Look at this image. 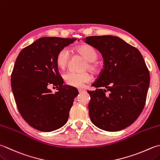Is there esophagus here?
<instances>
[{
  "label": "esophagus",
  "instance_id": "1",
  "mask_svg": "<svg viewBox=\"0 0 160 160\" xmlns=\"http://www.w3.org/2000/svg\"><path fill=\"white\" fill-rule=\"evenodd\" d=\"M85 89H78V92H79V93H83V92H85Z\"/></svg>",
  "mask_w": 160,
  "mask_h": 160
}]
</instances>
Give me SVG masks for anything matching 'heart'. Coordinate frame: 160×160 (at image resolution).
<instances>
[{"label":"heart","instance_id":"obj_1","mask_svg":"<svg viewBox=\"0 0 160 160\" xmlns=\"http://www.w3.org/2000/svg\"><path fill=\"white\" fill-rule=\"evenodd\" d=\"M77 52L87 60L84 69H89L93 72L98 70V65L95 61L98 58V52L93 46L89 45H82L78 46ZM70 59V52L67 48H62L56 56V64L61 69L67 67ZM64 79L68 85L75 87H82L84 84L92 80V76L87 72L77 73L74 71H68L64 75Z\"/></svg>","mask_w":160,"mask_h":160}]
</instances>
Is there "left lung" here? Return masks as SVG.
Wrapping results in <instances>:
<instances>
[{
    "mask_svg": "<svg viewBox=\"0 0 160 160\" xmlns=\"http://www.w3.org/2000/svg\"><path fill=\"white\" fill-rule=\"evenodd\" d=\"M83 40L98 50L104 60L103 69L92 84L96 89L88 91L91 121L108 132L123 130L136 121L144 108L150 84L144 59L138 49L118 37L91 36Z\"/></svg>",
    "mask_w": 160,
    "mask_h": 160,
    "instance_id": "8db88e82",
    "label": "left lung"
}]
</instances>
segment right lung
Wrapping results in <instances>:
<instances>
[{
  "label": "right lung",
  "instance_id": "add662e5",
  "mask_svg": "<svg viewBox=\"0 0 160 160\" xmlns=\"http://www.w3.org/2000/svg\"><path fill=\"white\" fill-rule=\"evenodd\" d=\"M76 38L46 37L24 48L16 59L11 87L18 110L35 129L51 132L67 123L77 89L64 84L56 56ZM51 85L58 88L52 93Z\"/></svg>",
  "mask_w": 160,
  "mask_h": 160
}]
</instances>
